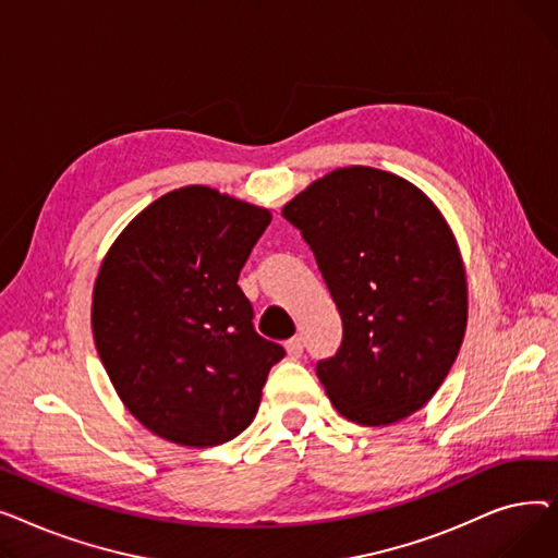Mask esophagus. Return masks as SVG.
<instances>
[{"label": "esophagus", "instance_id": "esophagus-1", "mask_svg": "<svg viewBox=\"0 0 558 558\" xmlns=\"http://www.w3.org/2000/svg\"><path fill=\"white\" fill-rule=\"evenodd\" d=\"M284 348H287V353H289L291 357H301V355H303V337H291V339L284 343Z\"/></svg>", "mask_w": 558, "mask_h": 558}]
</instances>
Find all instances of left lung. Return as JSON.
<instances>
[{
  "label": "left lung",
  "mask_w": 558,
  "mask_h": 558,
  "mask_svg": "<svg viewBox=\"0 0 558 558\" xmlns=\"http://www.w3.org/2000/svg\"><path fill=\"white\" fill-rule=\"evenodd\" d=\"M282 217L310 244L343 339L316 375L348 421L383 427L418 412L448 377L468 324L454 234L414 183L341 167L291 198Z\"/></svg>",
  "instance_id": "8db88e82"
}]
</instances>
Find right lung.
Returning <instances> with one entry per match:
<instances>
[{
    "instance_id": "add662e5",
    "label": "right lung",
    "mask_w": 558,
    "mask_h": 558,
    "mask_svg": "<svg viewBox=\"0 0 558 558\" xmlns=\"http://www.w3.org/2000/svg\"><path fill=\"white\" fill-rule=\"evenodd\" d=\"M269 223L267 208L187 185L146 205L101 262L97 353L129 412L171 444L210 448L244 432L284 357L255 332L238 284Z\"/></svg>"
}]
</instances>
